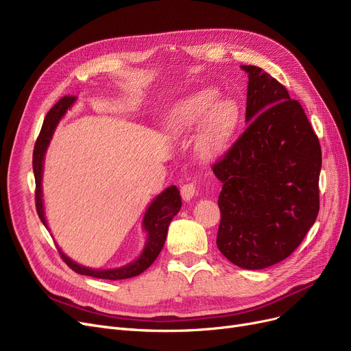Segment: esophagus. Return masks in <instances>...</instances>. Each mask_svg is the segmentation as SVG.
Wrapping results in <instances>:
<instances>
[{
  "mask_svg": "<svg viewBox=\"0 0 351 351\" xmlns=\"http://www.w3.org/2000/svg\"><path fill=\"white\" fill-rule=\"evenodd\" d=\"M180 193H182V197L183 200H191L193 197V195L196 193V183L191 182V183H186V185H183L180 188Z\"/></svg>",
  "mask_w": 351,
  "mask_h": 351,
  "instance_id": "esophagus-1",
  "label": "esophagus"
}]
</instances>
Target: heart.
I'll use <instances>...</instances> for the list:
<instances>
[{"label":"heart","instance_id":"obj_1","mask_svg":"<svg viewBox=\"0 0 351 351\" xmlns=\"http://www.w3.org/2000/svg\"><path fill=\"white\" fill-rule=\"evenodd\" d=\"M217 97L215 89L196 90L175 104L168 119L173 135H188L199 128L197 147L205 158H215L226 149L239 123L237 105Z\"/></svg>","mask_w":351,"mask_h":351}]
</instances>
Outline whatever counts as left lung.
Returning <instances> with one entry per match:
<instances>
[{
  "label": "left lung",
  "instance_id": "left-lung-1",
  "mask_svg": "<svg viewBox=\"0 0 351 351\" xmlns=\"http://www.w3.org/2000/svg\"><path fill=\"white\" fill-rule=\"evenodd\" d=\"M242 69L249 125L212 165L223 183L216 245L233 265L259 270L289 257L316 222L322 147L285 85L259 66Z\"/></svg>",
  "mask_w": 351,
  "mask_h": 351
}]
</instances>
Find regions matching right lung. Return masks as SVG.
<instances>
[{"instance_id": "right-lung-1", "label": "right lung", "mask_w": 351, "mask_h": 351, "mask_svg": "<svg viewBox=\"0 0 351 351\" xmlns=\"http://www.w3.org/2000/svg\"><path fill=\"white\" fill-rule=\"evenodd\" d=\"M73 102H75V98L73 97H64L49 109V112L47 114V117L44 119L38 139H36L35 146H34L32 169H34V176H35V206H36V213H38L41 222L45 225V228H47V220L44 216L43 188H41L44 156H45L47 147L49 145V141L52 138L55 128H57L60 119L65 115L66 109L71 108ZM180 208H182V197H180L179 189L176 186H171L168 189H165L160 195H158L154 199L151 206L147 208V210L143 216L142 225H143V229L147 232L145 247L135 262L129 263L123 267L109 269V270H95V269L84 267L75 262H72L68 256H65L61 252V249H60V254L62 257V261L68 265V267H71L73 271H77L80 274L90 276V278L106 279V280H122V279L135 278V276L145 271L156 261L158 254L160 253V250L165 245L171 220L173 219V216L178 215Z\"/></svg>"}]
</instances>
